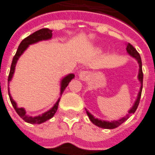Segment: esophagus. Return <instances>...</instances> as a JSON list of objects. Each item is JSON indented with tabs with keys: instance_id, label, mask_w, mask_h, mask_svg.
<instances>
[{
	"instance_id": "1",
	"label": "esophagus",
	"mask_w": 155,
	"mask_h": 155,
	"mask_svg": "<svg viewBox=\"0 0 155 155\" xmlns=\"http://www.w3.org/2000/svg\"><path fill=\"white\" fill-rule=\"evenodd\" d=\"M79 77L81 79V81H86L88 78L90 77V74H89V72L86 71H82L80 72V74H79Z\"/></svg>"
}]
</instances>
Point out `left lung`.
<instances>
[{
  "mask_svg": "<svg viewBox=\"0 0 155 155\" xmlns=\"http://www.w3.org/2000/svg\"><path fill=\"white\" fill-rule=\"evenodd\" d=\"M126 51L129 54L133 56L137 60L138 63L140 64V72H139V80H140V83H141V87H140V91L139 92V94H138V98H137L136 101L135 103L134 104V106L130 110H129V114H127L126 116L123 117L122 119L120 120H115V121H111V122H109V121H104V120H98V119H95L91 113H89L88 111H86L87 113L88 116L90 118V120L92 123L97 125V126L101 127V128H103V129H114L116 127L120 126L121 124H123L125 120L129 118V117L132 114H134L135 110H137L138 108V105L140 104V97H141V93H142V88H143V71H142V61H141V58H140V55L139 54V52L136 51V49L134 47L133 45L130 43H127L126 44Z\"/></svg>",
  "mask_w": 155,
  "mask_h": 155,
  "instance_id": "1",
  "label": "left lung"
}]
</instances>
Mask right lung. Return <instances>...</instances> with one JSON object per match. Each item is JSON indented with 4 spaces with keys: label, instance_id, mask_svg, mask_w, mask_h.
I'll use <instances>...</instances> for the list:
<instances>
[{
    "label": "right lung",
    "instance_id": "right-lung-1",
    "mask_svg": "<svg viewBox=\"0 0 155 155\" xmlns=\"http://www.w3.org/2000/svg\"><path fill=\"white\" fill-rule=\"evenodd\" d=\"M52 37V31L51 30H49L47 28H43L37 31L34 32L33 34L30 35L29 36H27L26 38H25L23 41L21 42V44L19 45L18 49H17V51L15 53V56L13 57V60H12V65H11V71H10V73H9L8 76V82L10 81H12V78L13 76V74H14V71H15V64L18 61L19 57L22 54V53L25 51V49L28 47L30 45L34 44V43H36L40 41H44V40H48V39H51ZM74 77V74H68L67 76L65 77L61 81V94L63 93V91L65 90V88L67 87V85L69 84V83L71 82V81ZM8 94L9 97H10V101L12 102V104L13 105V107L15 109V110L16 111V113L19 114V116L21 118L22 120H24L25 122L30 124H41L45 122L46 120H50L52 117L54 116V114H55V112L57 111L58 105H59V102H60V100H58V101L54 104V105L53 107L51 108L50 110H48L47 112H45L44 114H40L38 116L32 117L29 116L25 113V110L23 109V108H18L16 106V103L15 101L12 100L11 94L9 93V88H8Z\"/></svg>",
    "mask_w": 155,
    "mask_h": 155
}]
</instances>
